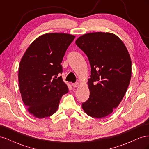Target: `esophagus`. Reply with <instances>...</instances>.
<instances>
[{"label":"esophagus","instance_id":"34e87169","mask_svg":"<svg viewBox=\"0 0 149 149\" xmlns=\"http://www.w3.org/2000/svg\"><path fill=\"white\" fill-rule=\"evenodd\" d=\"M79 85H80V83H79V82H77V83H73V84H72V86H73L74 88L78 87V86H79Z\"/></svg>","mask_w":149,"mask_h":149}]
</instances>
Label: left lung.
<instances>
[{
    "label": "left lung",
    "instance_id": "1",
    "mask_svg": "<svg viewBox=\"0 0 149 149\" xmlns=\"http://www.w3.org/2000/svg\"><path fill=\"white\" fill-rule=\"evenodd\" d=\"M75 43L87 55L91 68L90 95L83 109L92 118H105L119 106L130 83L132 63L127 49L118 36L109 32L84 34Z\"/></svg>",
    "mask_w": 149,
    "mask_h": 149
}]
</instances>
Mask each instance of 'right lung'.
I'll list each match as a JSON object with an SVG mask.
<instances>
[{
  "label": "right lung",
  "mask_w": 149,
  "mask_h": 149,
  "mask_svg": "<svg viewBox=\"0 0 149 149\" xmlns=\"http://www.w3.org/2000/svg\"><path fill=\"white\" fill-rule=\"evenodd\" d=\"M75 36L45 33L36 38L20 62L19 78L22 101L30 114L42 119L53 115L63 94L68 92L62 77V62Z\"/></svg>",
  "instance_id": "1"
}]
</instances>
